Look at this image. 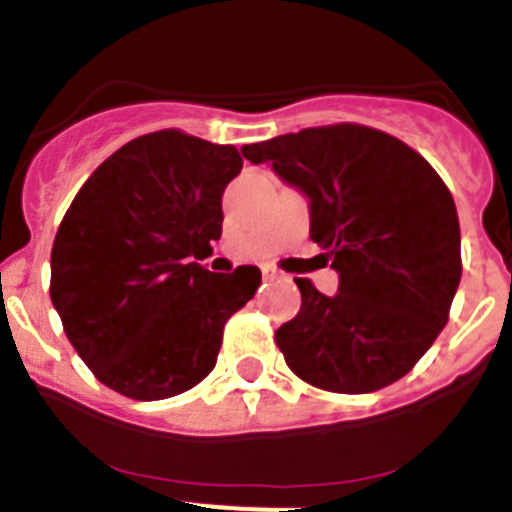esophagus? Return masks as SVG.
I'll return each mask as SVG.
<instances>
[{
    "instance_id": "esophagus-1",
    "label": "esophagus",
    "mask_w": 512,
    "mask_h": 512,
    "mask_svg": "<svg viewBox=\"0 0 512 512\" xmlns=\"http://www.w3.org/2000/svg\"><path fill=\"white\" fill-rule=\"evenodd\" d=\"M282 274H279L277 269H271V266H264V279H279Z\"/></svg>"
}]
</instances>
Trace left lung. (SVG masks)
Masks as SVG:
<instances>
[{
	"instance_id": "1",
	"label": "left lung",
	"mask_w": 512,
	"mask_h": 512,
	"mask_svg": "<svg viewBox=\"0 0 512 512\" xmlns=\"http://www.w3.org/2000/svg\"><path fill=\"white\" fill-rule=\"evenodd\" d=\"M310 200V238L338 271L333 297L295 279L302 305L277 330L284 361L312 387L366 395L433 346L461 279L454 197L395 135L338 122L241 148Z\"/></svg>"
}]
</instances>
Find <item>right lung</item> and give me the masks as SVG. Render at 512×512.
I'll list each match as a JSON object with an SVG mask.
<instances>
[{"label": "right lung", "instance_id": "1", "mask_svg": "<svg viewBox=\"0 0 512 512\" xmlns=\"http://www.w3.org/2000/svg\"><path fill=\"white\" fill-rule=\"evenodd\" d=\"M235 146L182 130L130 140L89 176L58 225L51 300L94 377L130 400H166L215 369L223 328L261 284L192 261L223 233Z\"/></svg>", "mask_w": 512, "mask_h": 512}]
</instances>
